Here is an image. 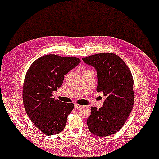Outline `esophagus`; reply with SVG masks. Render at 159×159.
<instances>
[{
	"label": "esophagus",
	"mask_w": 159,
	"mask_h": 159,
	"mask_svg": "<svg viewBox=\"0 0 159 159\" xmlns=\"http://www.w3.org/2000/svg\"><path fill=\"white\" fill-rule=\"evenodd\" d=\"M75 108H76V109H79V108H80L81 107H82V105H79V104H77V103H76V104H75Z\"/></svg>",
	"instance_id": "obj_1"
}]
</instances>
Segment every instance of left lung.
<instances>
[{"mask_svg": "<svg viewBox=\"0 0 159 159\" xmlns=\"http://www.w3.org/2000/svg\"><path fill=\"white\" fill-rule=\"evenodd\" d=\"M97 71V91L102 92L105 101L99 110L91 107L87 119L89 130L98 136L116 133L123 126L134 104L133 79L127 66L118 55L100 53L82 58Z\"/></svg>", "mask_w": 159, "mask_h": 159, "instance_id": "left-lung-1", "label": "left lung"}]
</instances>
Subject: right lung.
Masks as SVG:
<instances>
[{
  "label": "right lung",
  "instance_id": "obj_1",
  "mask_svg": "<svg viewBox=\"0 0 159 159\" xmlns=\"http://www.w3.org/2000/svg\"><path fill=\"white\" fill-rule=\"evenodd\" d=\"M80 62L75 57L45 55L34 61L26 74L23 89L26 112L47 135L58 134L66 126L74 105L54 99L52 93L62 84L64 75Z\"/></svg>",
  "mask_w": 159,
  "mask_h": 159
}]
</instances>
